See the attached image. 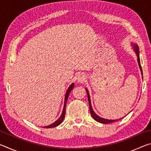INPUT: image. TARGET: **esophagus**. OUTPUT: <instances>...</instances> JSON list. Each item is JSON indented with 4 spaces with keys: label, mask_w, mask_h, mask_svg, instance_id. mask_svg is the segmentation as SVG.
Listing matches in <instances>:
<instances>
[{
    "label": "esophagus",
    "mask_w": 151,
    "mask_h": 151,
    "mask_svg": "<svg viewBox=\"0 0 151 151\" xmlns=\"http://www.w3.org/2000/svg\"><path fill=\"white\" fill-rule=\"evenodd\" d=\"M86 76L84 74H81L79 75L77 77V82L80 83H83L86 81Z\"/></svg>",
    "instance_id": "1"
}]
</instances>
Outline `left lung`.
Listing matches in <instances>:
<instances>
[{"mask_svg":"<svg viewBox=\"0 0 151 151\" xmlns=\"http://www.w3.org/2000/svg\"><path fill=\"white\" fill-rule=\"evenodd\" d=\"M132 48H133V50L134 51L135 54L137 55V61H138V64H139V68H140V72H141L142 74V68H141V65H140V57H139V46H138L137 44H134V43H132ZM142 78H143V77L142 76ZM86 89V93H87V96H88V104H89V109H90V112H91V114L93 118L96 121L100 122V123H103V124H109V123H112V122H116L117 121H119L120 119H123L124 117H122L121 119H115V120H110V119H103L102 118V117L99 116L97 115V114L94 112V111H93V107H92L91 105V98H90V94H89L88 93V91L87 88H85Z\"/></svg>","mask_w":151,"mask_h":151,"instance_id":"8db88e82","label":"left lung"}]
</instances>
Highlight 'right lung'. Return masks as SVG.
<instances>
[{
  "label": "right lung",
  "instance_id": "1",
  "mask_svg": "<svg viewBox=\"0 0 151 151\" xmlns=\"http://www.w3.org/2000/svg\"><path fill=\"white\" fill-rule=\"evenodd\" d=\"M74 85H75V83H72L71 85L69 86V87L67 89V91L66 92L65 94V102H64V107H63V110L62 112V114H61L60 116L58 118L57 121H56L55 122H53L52 124H51L48 126H46V127H43L44 128H54L55 127H57L59 125L60 123H62V122L63 121L64 119H65V109H66V102H67L68 100V97L69 94L70 93V91L73 90V88H74Z\"/></svg>",
  "mask_w": 151,
  "mask_h": 151
}]
</instances>
